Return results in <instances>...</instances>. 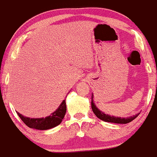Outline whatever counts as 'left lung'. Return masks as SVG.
<instances>
[{
	"instance_id": "obj_1",
	"label": "left lung",
	"mask_w": 157,
	"mask_h": 157,
	"mask_svg": "<svg viewBox=\"0 0 157 157\" xmlns=\"http://www.w3.org/2000/svg\"><path fill=\"white\" fill-rule=\"evenodd\" d=\"M93 95L92 94V102H91V107L92 110H93V113H95L96 117L100 118V120L106 122H111V123H116V124H127L131 122L132 121L134 120L135 118L138 117V115L139 114L137 113V114L132 116V117H114V116H110V115L106 114V113H103L102 111H100L97 107H96L94 102H93Z\"/></svg>"
}]
</instances>
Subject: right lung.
<instances>
[{
    "label": "right lung",
    "mask_w": 157,
    "mask_h": 157,
    "mask_svg": "<svg viewBox=\"0 0 157 157\" xmlns=\"http://www.w3.org/2000/svg\"><path fill=\"white\" fill-rule=\"evenodd\" d=\"M66 110L67 108H66V103L65 100H64L54 113H51V115L48 117H46L45 118L44 117L42 118H30V117H24L23 115L18 112L17 113L21 119V121L28 127L31 128L38 129V130H47V129L56 127L61 123L64 115H65Z\"/></svg>",
    "instance_id": "obj_1"
}]
</instances>
